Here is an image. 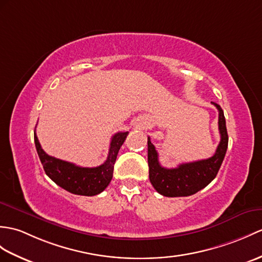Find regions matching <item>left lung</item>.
Instances as JSON below:
<instances>
[{
	"label": "left lung",
	"instance_id": "left-lung-1",
	"mask_svg": "<svg viewBox=\"0 0 262 262\" xmlns=\"http://www.w3.org/2000/svg\"><path fill=\"white\" fill-rule=\"evenodd\" d=\"M212 103L219 111V130L221 141L214 155L210 159L180 164L175 168H165L160 164L159 154L148 137L149 181L162 195L168 198L190 196L209 185L216 176L227 153L229 137L222 108L215 102Z\"/></svg>",
	"mask_w": 262,
	"mask_h": 262
}]
</instances>
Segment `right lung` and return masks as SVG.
Wrapping results in <instances>:
<instances>
[{
	"mask_svg": "<svg viewBox=\"0 0 262 262\" xmlns=\"http://www.w3.org/2000/svg\"><path fill=\"white\" fill-rule=\"evenodd\" d=\"M128 135V132H119L112 138L106 162L97 167H81L48 155L42 149L34 133V144L46 174L54 183L72 194L94 196L101 193L113 179L114 165L117 154Z\"/></svg>",
	"mask_w": 262,
	"mask_h": 262,
	"instance_id": "right-lung-1",
	"label": "right lung"
}]
</instances>
